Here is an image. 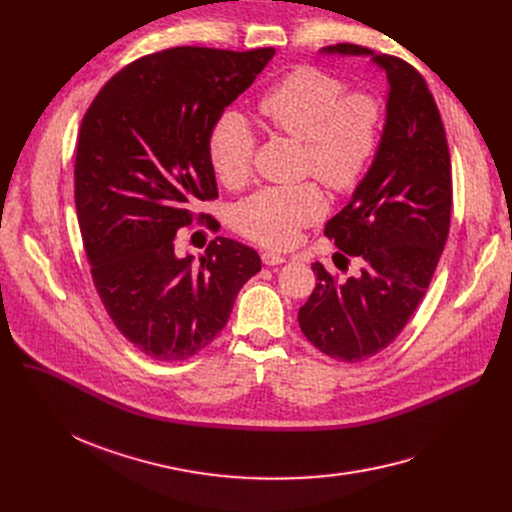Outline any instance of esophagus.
<instances>
[{
	"instance_id": "obj_1",
	"label": "esophagus",
	"mask_w": 512,
	"mask_h": 512,
	"mask_svg": "<svg viewBox=\"0 0 512 512\" xmlns=\"http://www.w3.org/2000/svg\"><path fill=\"white\" fill-rule=\"evenodd\" d=\"M261 259H263L265 265H280V263L286 261V257L280 255V253H276V251H263V253H261Z\"/></svg>"
}]
</instances>
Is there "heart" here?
I'll use <instances>...</instances> for the list:
<instances>
[{
    "label": "heart",
    "mask_w": 512,
    "mask_h": 512,
    "mask_svg": "<svg viewBox=\"0 0 512 512\" xmlns=\"http://www.w3.org/2000/svg\"><path fill=\"white\" fill-rule=\"evenodd\" d=\"M346 90L340 76L299 66L280 76L257 101V112L267 126L303 141V172L334 193H351L363 182L386 126L382 97ZM253 147L255 137L245 118L236 112L222 114L207 137L215 178L230 188L245 184L253 174ZM326 209V197L313 182L267 186L236 205L234 226L265 247L286 249Z\"/></svg>",
    "instance_id": "b5f03b06"
}]
</instances>
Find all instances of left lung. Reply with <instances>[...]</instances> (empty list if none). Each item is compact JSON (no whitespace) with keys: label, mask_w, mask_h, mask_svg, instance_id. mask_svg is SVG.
Returning a JSON list of instances; mask_svg holds the SVG:
<instances>
[{"label":"left lung","mask_w":512,"mask_h":512,"mask_svg":"<svg viewBox=\"0 0 512 512\" xmlns=\"http://www.w3.org/2000/svg\"><path fill=\"white\" fill-rule=\"evenodd\" d=\"M371 56L386 70L390 91L378 155L324 234L363 263L361 276L340 282L313 263L315 288L299 309L307 340L330 359L357 363L378 355L409 324L446 245L452 211V166L446 130L423 76L396 56H373L355 43L326 49Z\"/></svg>","instance_id":"1"}]
</instances>
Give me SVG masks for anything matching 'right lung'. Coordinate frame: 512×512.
Masks as SVG:
<instances>
[{
	"label": "right lung",
	"instance_id": "obj_1",
	"mask_svg": "<svg viewBox=\"0 0 512 512\" xmlns=\"http://www.w3.org/2000/svg\"><path fill=\"white\" fill-rule=\"evenodd\" d=\"M274 47H170L124 66L80 124L74 201L99 299L122 336L151 359L182 361L218 336L238 290L261 270L255 249L218 236L201 259L176 257L184 226L218 199L207 137L253 85Z\"/></svg>",
	"mask_w": 512,
	"mask_h": 512
}]
</instances>
